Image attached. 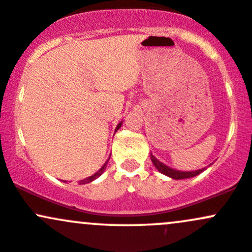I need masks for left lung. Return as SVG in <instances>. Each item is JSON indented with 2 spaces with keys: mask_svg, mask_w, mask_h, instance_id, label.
Instances as JSON below:
<instances>
[{
  "mask_svg": "<svg viewBox=\"0 0 252 252\" xmlns=\"http://www.w3.org/2000/svg\"><path fill=\"white\" fill-rule=\"evenodd\" d=\"M150 158H151V161H153L154 166L156 167V169H158V172H161L162 174L167 175V177L172 178V179H177V180L188 179V178L196 177V175L201 174L203 170H205V168H202L198 170H192V172H180V170H175L173 168H169L168 166H166V164H163L162 162H159L158 159L153 155V154H150Z\"/></svg>",
  "mask_w": 252,
  "mask_h": 252,
  "instance_id": "left-lung-1",
  "label": "left lung"
}]
</instances>
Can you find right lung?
Returning <instances> with one entry per match:
<instances>
[{
    "instance_id": "obj_1",
    "label": "right lung",
    "mask_w": 252,
    "mask_h": 252,
    "mask_svg": "<svg viewBox=\"0 0 252 252\" xmlns=\"http://www.w3.org/2000/svg\"><path fill=\"white\" fill-rule=\"evenodd\" d=\"M121 124H123V123H120V124H119V125H118V126H116L115 131H118V129H119V128H120V127H121ZM108 161H109V159H107V162H105V163L103 164V167H102V168H101V169H99V170H98V172H97V173H94V175H91V177L86 178V179H84V180H80V181H79V184H88V183H91V181H94V179H97V178H98V177H99V175H101V174H102V173H103V172H104L105 167H107V163H108Z\"/></svg>"
}]
</instances>
